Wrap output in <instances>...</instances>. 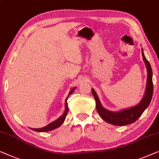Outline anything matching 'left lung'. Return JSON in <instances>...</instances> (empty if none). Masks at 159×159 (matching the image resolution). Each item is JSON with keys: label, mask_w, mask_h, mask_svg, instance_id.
<instances>
[{"label": "left lung", "mask_w": 159, "mask_h": 159, "mask_svg": "<svg viewBox=\"0 0 159 159\" xmlns=\"http://www.w3.org/2000/svg\"><path fill=\"white\" fill-rule=\"evenodd\" d=\"M142 55L143 60L146 63L147 70H148V79H147V86L146 90L145 93L144 97L143 98L139 104L136 106L131 107V108L124 109V110L115 112V111H110L105 109L102 106L101 103L99 102V98L97 97V94L96 93L94 90L92 89V94L94 97L96 101V106H97V110L103 120L109 124L115 125H126L133 122H135L138 118H139L143 111H145L151 101L152 96H153V84L152 76H153V73H152V69L150 65L149 62L146 60V57L143 54V52L142 51Z\"/></svg>", "instance_id": "8db88e82"}]
</instances>
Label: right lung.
Listing matches in <instances>:
<instances>
[{"label":"right lung","instance_id":"1","mask_svg":"<svg viewBox=\"0 0 159 159\" xmlns=\"http://www.w3.org/2000/svg\"><path fill=\"white\" fill-rule=\"evenodd\" d=\"M74 90H75V89H73L72 90L70 91V93H69V95H70L71 93L73 92V91ZM68 97H67L66 99V110H65V112L63 113V115H62L61 117L58 118V119L57 120H55V121L51 122V123L48 125L47 126L42 127V128H38V129L31 128V129H32V130L37 131V132H48V131H50V130H52V129H56V128H57V127H59L60 125L63 123L64 120H65V119H66L67 114H68V104H67V102H66Z\"/></svg>","mask_w":159,"mask_h":159}]
</instances>
